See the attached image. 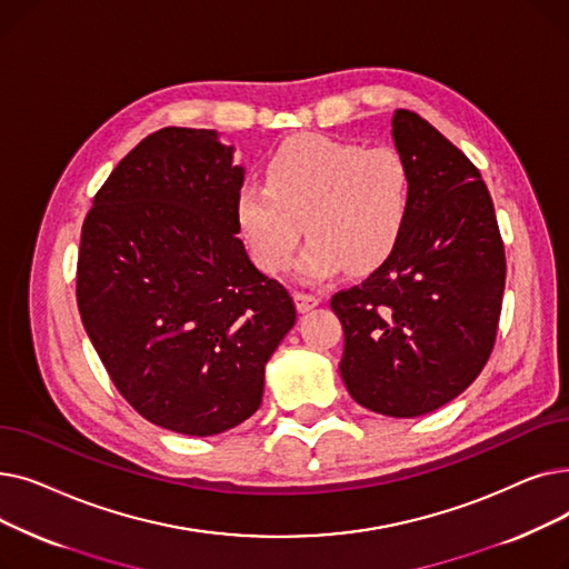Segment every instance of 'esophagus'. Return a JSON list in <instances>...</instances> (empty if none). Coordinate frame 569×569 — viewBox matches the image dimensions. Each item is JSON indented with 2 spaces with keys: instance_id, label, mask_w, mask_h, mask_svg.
Returning a JSON list of instances; mask_svg holds the SVG:
<instances>
[{
  "instance_id": "1",
  "label": "esophagus",
  "mask_w": 569,
  "mask_h": 569,
  "mask_svg": "<svg viewBox=\"0 0 569 569\" xmlns=\"http://www.w3.org/2000/svg\"><path fill=\"white\" fill-rule=\"evenodd\" d=\"M318 305H320V297L318 295L295 292V307H297V311H300V313H307V311H311Z\"/></svg>"
}]
</instances>
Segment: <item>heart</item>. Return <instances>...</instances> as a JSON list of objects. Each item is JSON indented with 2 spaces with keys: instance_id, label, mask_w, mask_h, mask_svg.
I'll use <instances>...</instances> for the list:
<instances>
[{
  "instance_id": "heart-1",
  "label": "heart",
  "mask_w": 569,
  "mask_h": 569,
  "mask_svg": "<svg viewBox=\"0 0 569 569\" xmlns=\"http://www.w3.org/2000/svg\"><path fill=\"white\" fill-rule=\"evenodd\" d=\"M234 214L267 274L286 272L302 230L311 237L297 262L305 281H322L341 267L367 274L401 242L410 217V168L387 144L297 138L269 157L264 184L239 187Z\"/></svg>"
}]
</instances>
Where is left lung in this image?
<instances>
[{
  "mask_svg": "<svg viewBox=\"0 0 569 569\" xmlns=\"http://www.w3.org/2000/svg\"><path fill=\"white\" fill-rule=\"evenodd\" d=\"M410 168V217L395 253L330 305L343 325L341 378L380 415L420 417L482 373L496 343L505 247L472 161L410 110L392 117Z\"/></svg>",
  "mask_w": 569,
  "mask_h": 569,
  "instance_id": "8db88e82",
  "label": "left lung"
}]
</instances>
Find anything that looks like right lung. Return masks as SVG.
<instances>
[{
    "label": "right lung",
    "mask_w": 569,
    "mask_h": 569,
    "mask_svg": "<svg viewBox=\"0 0 569 569\" xmlns=\"http://www.w3.org/2000/svg\"><path fill=\"white\" fill-rule=\"evenodd\" d=\"M242 184L221 133L166 127L117 163L82 223L84 330L119 395L184 436L249 420L297 318L237 237Z\"/></svg>",
    "instance_id": "right-lung-1"
}]
</instances>
